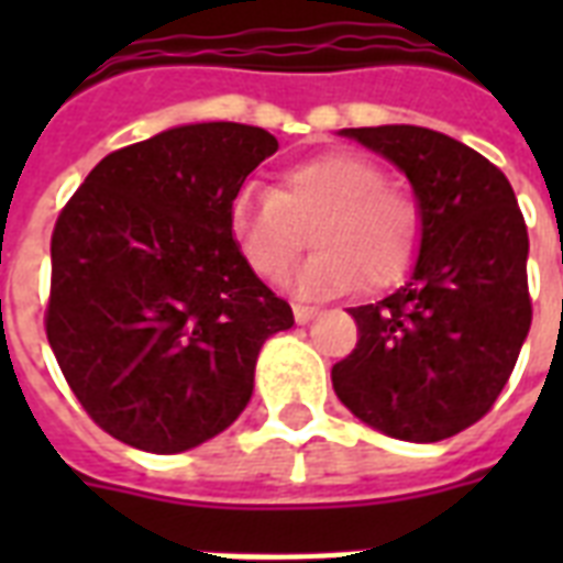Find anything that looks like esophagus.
Returning a JSON list of instances; mask_svg holds the SVG:
<instances>
[{
    "label": "esophagus",
    "mask_w": 563,
    "mask_h": 563,
    "mask_svg": "<svg viewBox=\"0 0 563 563\" xmlns=\"http://www.w3.org/2000/svg\"><path fill=\"white\" fill-rule=\"evenodd\" d=\"M318 316V307H307V303H295V321L298 324H309Z\"/></svg>",
    "instance_id": "34e87169"
}]
</instances>
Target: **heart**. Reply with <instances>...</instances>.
Listing matches in <instances>:
<instances>
[{"label":"heart","mask_w":563,"mask_h":563,"mask_svg":"<svg viewBox=\"0 0 563 563\" xmlns=\"http://www.w3.org/2000/svg\"><path fill=\"white\" fill-rule=\"evenodd\" d=\"M420 228L415 195L385 184L383 166L353 152L295 163L277 189L245 187L230 203L233 242L265 280H283L312 233L321 251L298 277L303 291L391 286L415 263Z\"/></svg>","instance_id":"obj_1"}]
</instances>
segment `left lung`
Wrapping results in <instances>:
<instances>
[{
	"label": "left lung",
	"instance_id": "1",
	"mask_svg": "<svg viewBox=\"0 0 563 563\" xmlns=\"http://www.w3.org/2000/svg\"><path fill=\"white\" fill-rule=\"evenodd\" d=\"M339 134L409 178L423 228L409 280L351 309L360 342L333 365V388L383 435L444 441L494 406L532 327L523 212L506 175L453 136L418 125Z\"/></svg>",
	"mask_w": 563,
	"mask_h": 563
}]
</instances>
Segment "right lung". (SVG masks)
I'll return each instance as SVG.
<instances>
[{
	"label": "right lung",
	"instance_id": "obj_1",
	"mask_svg": "<svg viewBox=\"0 0 563 563\" xmlns=\"http://www.w3.org/2000/svg\"><path fill=\"white\" fill-rule=\"evenodd\" d=\"M274 152L254 125L169 128L108 154L57 216L48 344L122 444L172 455L224 432L265 339L295 324L230 233V203Z\"/></svg>",
	"mask_w": 563,
	"mask_h": 563
}]
</instances>
